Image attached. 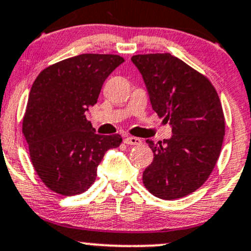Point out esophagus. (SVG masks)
<instances>
[{"mask_svg": "<svg viewBox=\"0 0 251 251\" xmlns=\"http://www.w3.org/2000/svg\"><path fill=\"white\" fill-rule=\"evenodd\" d=\"M124 142H125V144H127V145H140L142 144V139L137 138V137H126V138L124 139Z\"/></svg>", "mask_w": 251, "mask_h": 251, "instance_id": "34e87169", "label": "esophagus"}]
</instances>
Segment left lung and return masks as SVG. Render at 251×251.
<instances>
[{"mask_svg":"<svg viewBox=\"0 0 251 251\" xmlns=\"http://www.w3.org/2000/svg\"><path fill=\"white\" fill-rule=\"evenodd\" d=\"M152 109L172 126L170 139L147 143L153 161L143 173L145 188L163 200L186 197L202 186L216 167L225 119L210 79L170 53L136 54Z\"/></svg>","mask_w":251,"mask_h":251,"instance_id":"obj_1","label":"left lung"}]
</instances>
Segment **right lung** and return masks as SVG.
Here are the masks:
<instances>
[{"instance_id": "add662e5", "label": "right lung", "mask_w": 251, "mask_h": 251, "mask_svg": "<svg viewBox=\"0 0 251 251\" xmlns=\"http://www.w3.org/2000/svg\"><path fill=\"white\" fill-rule=\"evenodd\" d=\"M124 60L118 54L83 53L50 65L35 78L23 133L34 170L52 192L73 197L87 191L107 150L123 142L120 134H96L85 112Z\"/></svg>"}]
</instances>
